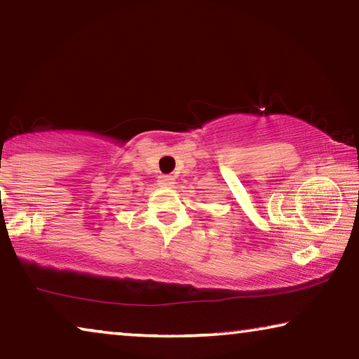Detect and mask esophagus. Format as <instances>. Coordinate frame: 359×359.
Segmentation results:
<instances>
[{"label":"esophagus","mask_w":359,"mask_h":359,"mask_svg":"<svg viewBox=\"0 0 359 359\" xmlns=\"http://www.w3.org/2000/svg\"><path fill=\"white\" fill-rule=\"evenodd\" d=\"M158 184L160 186H165V188H171V186H175V176L162 175L158 178Z\"/></svg>","instance_id":"1"}]
</instances>
